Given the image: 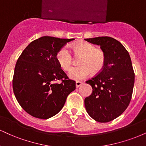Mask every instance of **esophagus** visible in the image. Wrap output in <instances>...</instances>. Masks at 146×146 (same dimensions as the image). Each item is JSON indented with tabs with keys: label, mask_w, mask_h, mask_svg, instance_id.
I'll use <instances>...</instances> for the list:
<instances>
[{
	"label": "esophagus",
	"mask_w": 146,
	"mask_h": 146,
	"mask_svg": "<svg viewBox=\"0 0 146 146\" xmlns=\"http://www.w3.org/2000/svg\"><path fill=\"white\" fill-rule=\"evenodd\" d=\"M82 84V82H81L77 81L76 82H75V86H76V88H78V87H80Z\"/></svg>",
	"instance_id": "1"
}]
</instances>
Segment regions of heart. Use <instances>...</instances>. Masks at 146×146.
Listing matches in <instances>:
<instances>
[{"label": "heart", "instance_id": "obj_1", "mask_svg": "<svg viewBox=\"0 0 146 146\" xmlns=\"http://www.w3.org/2000/svg\"><path fill=\"white\" fill-rule=\"evenodd\" d=\"M75 53L83 55L80 60V66H73L68 72V76L75 80L86 78L91 71L96 73L104 67L105 56L104 53L96 49L95 46L88 42H80L72 46ZM56 60L64 70H68L71 66L73 56L66 46L60 48L56 53Z\"/></svg>", "mask_w": 146, "mask_h": 146}]
</instances>
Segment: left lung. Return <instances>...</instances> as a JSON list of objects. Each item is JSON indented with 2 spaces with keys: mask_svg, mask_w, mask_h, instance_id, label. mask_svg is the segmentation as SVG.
<instances>
[{
  "mask_svg": "<svg viewBox=\"0 0 146 146\" xmlns=\"http://www.w3.org/2000/svg\"><path fill=\"white\" fill-rule=\"evenodd\" d=\"M85 40L100 46L105 56L102 71L86 83L93 92L84 100L85 108L93 119L106 123L121 115L130 104L135 73L128 51L117 40L103 36Z\"/></svg>",
  "mask_w": 146,
  "mask_h": 146,
  "instance_id": "8db88e82",
  "label": "left lung"
}]
</instances>
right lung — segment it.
Returning <instances> with one entry per match:
<instances>
[{
  "instance_id": "obj_1",
  "label": "right lung",
  "mask_w": 146,
  "mask_h": 146,
  "mask_svg": "<svg viewBox=\"0 0 146 146\" xmlns=\"http://www.w3.org/2000/svg\"><path fill=\"white\" fill-rule=\"evenodd\" d=\"M72 39L42 36L31 42L18 58L13 78V90L22 108L31 116L46 119L63 108L75 89L56 60V53ZM60 80V84L54 81Z\"/></svg>"
}]
</instances>
